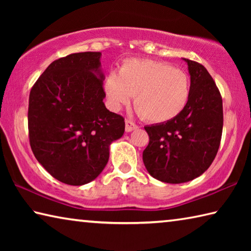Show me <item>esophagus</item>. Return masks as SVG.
Segmentation results:
<instances>
[{
  "mask_svg": "<svg viewBox=\"0 0 251 251\" xmlns=\"http://www.w3.org/2000/svg\"><path fill=\"white\" fill-rule=\"evenodd\" d=\"M137 127H138V126L136 125L135 123L131 122L130 120H126V121H125V129H126L127 133H129V131L136 129V128H137Z\"/></svg>",
  "mask_w": 251,
  "mask_h": 251,
  "instance_id": "34e87169",
  "label": "esophagus"
}]
</instances>
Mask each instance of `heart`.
<instances>
[{"mask_svg":"<svg viewBox=\"0 0 251 251\" xmlns=\"http://www.w3.org/2000/svg\"><path fill=\"white\" fill-rule=\"evenodd\" d=\"M110 106L118 109L134 95V107L143 120L161 124L176 118L190 97V77L185 71L150 58H128L104 83Z\"/></svg>","mask_w":251,"mask_h":251,"instance_id":"heart-1","label":"heart"}]
</instances>
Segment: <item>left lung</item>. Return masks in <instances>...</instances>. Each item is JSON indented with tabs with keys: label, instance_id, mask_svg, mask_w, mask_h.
<instances>
[{
	"label": "left lung",
	"instance_id": "left-lung-1",
	"mask_svg": "<svg viewBox=\"0 0 251 251\" xmlns=\"http://www.w3.org/2000/svg\"><path fill=\"white\" fill-rule=\"evenodd\" d=\"M190 74V97L174 120L145 126L150 143L143 161L151 175L168 184L193 180L205 173L222 141L223 99L210 74L199 63L186 59Z\"/></svg>",
	"mask_w": 251,
	"mask_h": 251
}]
</instances>
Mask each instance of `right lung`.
<instances>
[{
  "label": "right lung",
  "mask_w": 251,
  "mask_h": 251,
  "mask_svg": "<svg viewBox=\"0 0 251 251\" xmlns=\"http://www.w3.org/2000/svg\"><path fill=\"white\" fill-rule=\"evenodd\" d=\"M100 53L70 54L50 63L28 99V138L39 163L67 185L87 184L109 158L124 117L105 107Z\"/></svg>",
  "instance_id": "obj_1"
}]
</instances>
